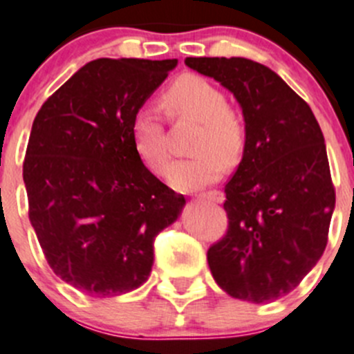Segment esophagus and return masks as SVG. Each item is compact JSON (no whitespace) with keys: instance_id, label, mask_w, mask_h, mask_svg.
<instances>
[{"instance_id":"esophagus-1","label":"esophagus","mask_w":354,"mask_h":354,"mask_svg":"<svg viewBox=\"0 0 354 354\" xmlns=\"http://www.w3.org/2000/svg\"><path fill=\"white\" fill-rule=\"evenodd\" d=\"M200 200L212 201V203H224L225 196L224 193H221V191H208V193L200 194Z\"/></svg>"}]
</instances>
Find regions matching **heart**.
<instances>
[{"instance_id":"1","label":"heart","mask_w":354,"mask_h":354,"mask_svg":"<svg viewBox=\"0 0 354 354\" xmlns=\"http://www.w3.org/2000/svg\"><path fill=\"white\" fill-rule=\"evenodd\" d=\"M165 106L174 118H193L200 130L193 140L196 156L177 160L168 168V184L191 193L217 183L224 174V161L240 158L245 132L240 120L227 109L225 95L208 80L184 76L165 93ZM132 140L142 163L154 174H163L168 165V147L163 118L154 107L142 106L132 118Z\"/></svg>"}]
</instances>
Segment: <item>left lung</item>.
Instances as JSON below:
<instances>
[{"label": "left lung", "mask_w": 354, "mask_h": 354, "mask_svg": "<svg viewBox=\"0 0 354 354\" xmlns=\"http://www.w3.org/2000/svg\"><path fill=\"white\" fill-rule=\"evenodd\" d=\"M238 100L243 156L225 184L230 227L208 248L227 295L262 304L294 290L323 255L335 193L325 139L311 107L262 64L243 57H187Z\"/></svg>", "instance_id": "8db88e82"}]
</instances>
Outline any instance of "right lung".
I'll return each mask as SVG.
<instances>
[{
  "mask_svg": "<svg viewBox=\"0 0 354 354\" xmlns=\"http://www.w3.org/2000/svg\"><path fill=\"white\" fill-rule=\"evenodd\" d=\"M177 59H97L38 111L24 160L29 221L50 268L92 297L146 283L154 238L186 205L137 154L132 118Z\"/></svg>",
  "mask_w": 354,
  "mask_h": 354,
  "instance_id": "add662e5",
  "label": "right lung"
}]
</instances>
